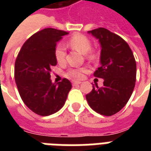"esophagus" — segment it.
Returning <instances> with one entry per match:
<instances>
[{"label": "esophagus", "mask_w": 151, "mask_h": 151, "mask_svg": "<svg viewBox=\"0 0 151 151\" xmlns=\"http://www.w3.org/2000/svg\"><path fill=\"white\" fill-rule=\"evenodd\" d=\"M81 83V81H72V84H73V85H80Z\"/></svg>", "instance_id": "obj_1"}]
</instances>
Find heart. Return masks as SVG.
Instances as JSON below:
<instances>
[{
    "mask_svg": "<svg viewBox=\"0 0 151 151\" xmlns=\"http://www.w3.org/2000/svg\"><path fill=\"white\" fill-rule=\"evenodd\" d=\"M68 45L70 46L73 49H75L81 54L86 55L88 59H92L94 57V54L92 53V43L89 38L88 37L83 35V34H77L73 35L68 41ZM55 58L56 59L58 63L63 64L66 61V51L65 46L63 44H58L54 51ZM87 70V68L85 66L81 67H77V68H70L69 69L66 75L73 78L74 79H80L82 77L83 73H85Z\"/></svg>",
    "mask_w": 151,
    "mask_h": 151,
    "instance_id": "1",
    "label": "heart"
}]
</instances>
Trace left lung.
Wrapping results in <instances>:
<instances>
[{"label": "left lung", "instance_id": "obj_1", "mask_svg": "<svg viewBox=\"0 0 151 151\" xmlns=\"http://www.w3.org/2000/svg\"><path fill=\"white\" fill-rule=\"evenodd\" d=\"M101 45V66L94 76L103 78V87L92 86L86 99L92 110L104 116H112L126 105L136 80V63L127 42L107 29L99 27L88 31Z\"/></svg>", "mask_w": 151, "mask_h": 151}]
</instances>
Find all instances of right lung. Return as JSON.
I'll use <instances>...</instances> for the list:
<instances>
[{
    "mask_svg": "<svg viewBox=\"0 0 151 151\" xmlns=\"http://www.w3.org/2000/svg\"><path fill=\"white\" fill-rule=\"evenodd\" d=\"M68 32L45 28L27 39L15 59V80L19 93L29 110L48 116L61 109L71 89L70 81L63 78L52 82V68L57 64L56 43Z\"/></svg>",
    "mask_w": 151,
    "mask_h": 151,
    "instance_id": "right-lung-1",
    "label": "right lung"
}]
</instances>
